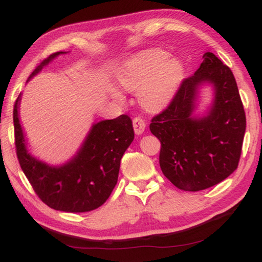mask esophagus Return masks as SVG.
<instances>
[{
	"label": "esophagus",
	"instance_id": "1",
	"mask_svg": "<svg viewBox=\"0 0 262 262\" xmlns=\"http://www.w3.org/2000/svg\"><path fill=\"white\" fill-rule=\"evenodd\" d=\"M132 124H134L136 135H142L145 130V126H146L145 120L140 117H135L134 120H132Z\"/></svg>",
	"mask_w": 262,
	"mask_h": 262
}]
</instances>
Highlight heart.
Returning a JSON list of instances; mask_svg holds the SVG:
<instances>
[{
    "label": "heart",
    "instance_id": "1",
    "mask_svg": "<svg viewBox=\"0 0 262 262\" xmlns=\"http://www.w3.org/2000/svg\"><path fill=\"white\" fill-rule=\"evenodd\" d=\"M183 64L168 58L164 50H147L128 61L120 71L119 80L130 91L138 90L142 105L157 111L170 102L183 76Z\"/></svg>",
    "mask_w": 262,
    "mask_h": 262
}]
</instances>
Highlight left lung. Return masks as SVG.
<instances>
[{
  "label": "left lung",
  "instance_id": "left-lung-1",
  "mask_svg": "<svg viewBox=\"0 0 262 262\" xmlns=\"http://www.w3.org/2000/svg\"><path fill=\"white\" fill-rule=\"evenodd\" d=\"M199 69L184 79L166 108L151 120L160 140L164 176L184 191H201L223 182L238 167L246 115L233 72L214 54L206 52ZM208 81L215 102L204 118H194L196 90Z\"/></svg>",
  "mask_w": 262,
  "mask_h": 262
}]
</instances>
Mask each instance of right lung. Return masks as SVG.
I'll list each match as a JSON object with an SVG mask.
<instances>
[{"label": "right lung", "mask_w": 262, "mask_h": 262, "mask_svg": "<svg viewBox=\"0 0 262 262\" xmlns=\"http://www.w3.org/2000/svg\"><path fill=\"white\" fill-rule=\"evenodd\" d=\"M61 54L66 51L43 59L29 79ZM19 100L21 95L16 99L13 114L16 155L38 198L49 207L63 212H89L102 206L117 184L120 159L135 138L131 118L120 115L95 124L78 154L63 166L52 167L27 150L18 119Z\"/></svg>", "instance_id": "add662e5"}]
</instances>
